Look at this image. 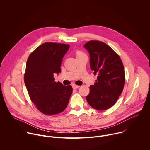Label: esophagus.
Wrapping results in <instances>:
<instances>
[{"label": "esophagus", "instance_id": "esophagus-1", "mask_svg": "<svg viewBox=\"0 0 150 150\" xmlns=\"http://www.w3.org/2000/svg\"><path fill=\"white\" fill-rule=\"evenodd\" d=\"M72 87H73V88H74V89H77V88H79V87H80V86H79V85H72Z\"/></svg>", "mask_w": 150, "mask_h": 150}]
</instances>
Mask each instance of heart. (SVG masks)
<instances>
[{"mask_svg":"<svg viewBox=\"0 0 150 150\" xmlns=\"http://www.w3.org/2000/svg\"><path fill=\"white\" fill-rule=\"evenodd\" d=\"M76 53H77V55H79V54H82L83 53L81 52H80V51H78L77 52H76Z\"/></svg>","mask_w":150,"mask_h":150,"instance_id":"heart-1","label":"heart"}]
</instances>
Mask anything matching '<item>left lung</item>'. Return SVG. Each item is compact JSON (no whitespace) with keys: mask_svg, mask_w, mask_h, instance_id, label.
Instances as JSON below:
<instances>
[{"mask_svg":"<svg viewBox=\"0 0 150 150\" xmlns=\"http://www.w3.org/2000/svg\"><path fill=\"white\" fill-rule=\"evenodd\" d=\"M90 56V68L98 74L90 91L86 96L88 104L94 109L105 110L117 101L125 85V71L119 56L107 44L97 40L85 43Z\"/></svg>","mask_w":150,"mask_h":150,"instance_id":"8db88e82","label":"left lung"}]
</instances>
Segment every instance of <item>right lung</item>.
I'll use <instances>...</instances> for the list:
<instances>
[{
	"label": "right lung",
	"mask_w": 150,
	"mask_h": 150,
	"mask_svg": "<svg viewBox=\"0 0 150 150\" xmlns=\"http://www.w3.org/2000/svg\"><path fill=\"white\" fill-rule=\"evenodd\" d=\"M66 44L47 42L29 56L24 74V82L31 101L46 115L62 112L72 93L71 85L55 82L53 74L61 72L62 58L69 49Z\"/></svg>",
	"instance_id": "obj_1"
}]
</instances>
